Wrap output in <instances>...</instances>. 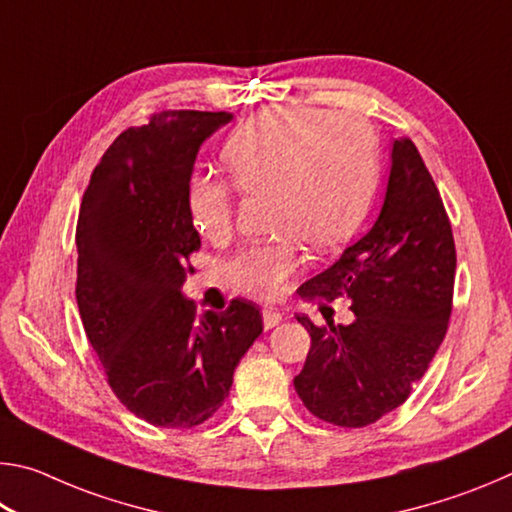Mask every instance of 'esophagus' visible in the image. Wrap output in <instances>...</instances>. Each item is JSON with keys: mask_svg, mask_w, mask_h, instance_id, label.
<instances>
[{"mask_svg": "<svg viewBox=\"0 0 512 512\" xmlns=\"http://www.w3.org/2000/svg\"><path fill=\"white\" fill-rule=\"evenodd\" d=\"M262 318H264V327L271 329L282 320V311L273 309V307H266V309H262Z\"/></svg>", "mask_w": 512, "mask_h": 512, "instance_id": "esophagus-1", "label": "esophagus"}]
</instances>
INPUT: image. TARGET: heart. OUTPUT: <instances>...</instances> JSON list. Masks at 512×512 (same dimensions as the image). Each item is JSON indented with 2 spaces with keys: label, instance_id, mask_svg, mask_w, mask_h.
Listing matches in <instances>:
<instances>
[{
  "label": "heart",
  "instance_id": "1",
  "mask_svg": "<svg viewBox=\"0 0 512 512\" xmlns=\"http://www.w3.org/2000/svg\"><path fill=\"white\" fill-rule=\"evenodd\" d=\"M223 162L236 185L196 173L187 187L189 219L207 241H223L232 232L235 187L271 194L280 239L241 248L223 271L235 289L273 300L298 271L300 241L314 250L336 248L366 219L379 144L366 121L350 112L277 106L237 128Z\"/></svg>",
  "mask_w": 512,
  "mask_h": 512
}]
</instances>
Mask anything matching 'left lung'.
<instances>
[{
	"mask_svg": "<svg viewBox=\"0 0 512 512\" xmlns=\"http://www.w3.org/2000/svg\"><path fill=\"white\" fill-rule=\"evenodd\" d=\"M454 275L443 198L415 144L402 137L377 221L298 289L305 300H350L354 314L350 325L296 316L311 348L293 386L309 413L357 429L404 404L447 334Z\"/></svg>",
	"mask_w": 512,
	"mask_h": 512,
	"instance_id": "obj_1",
	"label": "left lung"
}]
</instances>
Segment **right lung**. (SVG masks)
Instances as JSON below:
<instances>
[{
  "label": "right lung",
  "instance_id": "obj_1",
  "mask_svg": "<svg viewBox=\"0 0 512 512\" xmlns=\"http://www.w3.org/2000/svg\"><path fill=\"white\" fill-rule=\"evenodd\" d=\"M230 112L162 110L121 133L94 167L76 223V302L117 400L153 427L192 429L230 393L264 323L235 298L196 314L183 287L201 237L187 187L196 153Z\"/></svg>",
  "mask_w": 512,
  "mask_h": 512
}]
</instances>
